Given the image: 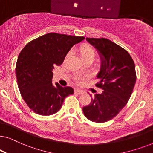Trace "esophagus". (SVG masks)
<instances>
[{"label": "esophagus", "instance_id": "obj_1", "mask_svg": "<svg viewBox=\"0 0 153 153\" xmlns=\"http://www.w3.org/2000/svg\"><path fill=\"white\" fill-rule=\"evenodd\" d=\"M83 93V91L82 90H80V89H75L74 90V93L75 94H78V95H81V94H82Z\"/></svg>", "mask_w": 153, "mask_h": 153}]
</instances>
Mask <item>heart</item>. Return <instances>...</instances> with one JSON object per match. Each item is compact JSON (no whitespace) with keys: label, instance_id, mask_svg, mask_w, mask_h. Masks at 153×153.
Here are the masks:
<instances>
[{"label":"heart","instance_id":"heart-1","mask_svg":"<svg viewBox=\"0 0 153 153\" xmlns=\"http://www.w3.org/2000/svg\"><path fill=\"white\" fill-rule=\"evenodd\" d=\"M80 51L83 58L85 60H93L96 56V53H97L95 49L91 45H88V44H85V45L81 46L80 48ZM71 53H72V50H70L66 54L65 60L71 55ZM90 75L88 74H81V73H76V74L73 75V79L78 84H80V83H82L85 79H88Z\"/></svg>","mask_w":153,"mask_h":153}]
</instances>
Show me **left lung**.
I'll return each instance as SVG.
<instances>
[{
    "label": "left lung",
    "mask_w": 153,
    "mask_h": 153,
    "mask_svg": "<svg viewBox=\"0 0 153 153\" xmlns=\"http://www.w3.org/2000/svg\"><path fill=\"white\" fill-rule=\"evenodd\" d=\"M86 40L99 51L102 65L95 85L103 91L92 97L83 112L93 122L104 123L118 115L129 101L137 79L135 65L126 50L109 39Z\"/></svg>",
    "instance_id": "left-lung-1"
}]
</instances>
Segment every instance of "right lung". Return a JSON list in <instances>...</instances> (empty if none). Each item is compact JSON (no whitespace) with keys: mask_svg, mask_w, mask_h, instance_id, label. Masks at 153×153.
I'll return each instance as SVG.
<instances>
[{"mask_svg":"<svg viewBox=\"0 0 153 153\" xmlns=\"http://www.w3.org/2000/svg\"><path fill=\"white\" fill-rule=\"evenodd\" d=\"M84 37L56 33L30 41L21 51L16 64L18 87L22 98L35 114L49 116L60 110L72 87L52 84V70L60 65L66 54Z\"/></svg>","mask_w":153,"mask_h":153,"instance_id":"obj_1","label":"right lung"}]
</instances>
